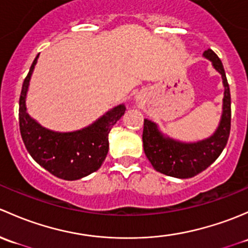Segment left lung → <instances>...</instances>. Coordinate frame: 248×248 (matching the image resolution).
I'll return each mask as SVG.
<instances>
[{
    "label": "left lung",
    "instance_id": "obj_1",
    "mask_svg": "<svg viewBox=\"0 0 248 248\" xmlns=\"http://www.w3.org/2000/svg\"><path fill=\"white\" fill-rule=\"evenodd\" d=\"M203 55L221 74L224 86L223 111L215 134L200 142L183 143L163 136L154 122L144 119L143 124L142 140L145 156L157 172L170 177L186 179L203 172L217 159L228 142L232 119L228 81L217 55L211 48L204 51Z\"/></svg>",
    "mask_w": 248,
    "mask_h": 248
}]
</instances>
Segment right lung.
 Instances as JSON below:
<instances>
[{"mask_svg":"<svg viewBox=\"0 0 248 248\" xmlns=\"http://www.w3.org/2000/svg\"><path fill=\"white\" fill-rule=\"evenodd\" d=\"M38 56L31 65L20 94L19 125L22 141L33 160L51 174L64 180L81 179L103 165L108 152L109 131L126 108L118 105L95 123L78 131L56 132L45 129L26 111V94Z\"/></svg>","mask_w":248,"mask_h":248,"instance_id":"obj_1","label":"right lung"}]
</instances>
